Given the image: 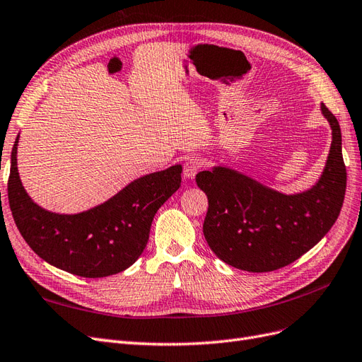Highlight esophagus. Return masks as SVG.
Wrapping results in <instances>:
<instances>
[{"label":"esophagus","mask_w":362,"mask_h":362,"mask_svg":"<svg viewBox=\"0 0 362 362\" xmlns=\"http://www.w3.org/2000/svg\"><path fill=\"white\" fill-rule=\"evenodd\" d=\"M202 160L198 159V158H191V159H188L185 162V165H183V174H185V177H188V179H194L195 177V174L200 171V168H202Z\"/></svg>","instance_id":"obj_1"}]
</instances>
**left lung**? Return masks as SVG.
I'll return each instance as SVG.
<instances>
[{"label":"left lung","mask_w":362,"mask_h":362,"mask_svg":"<svg viewBox=\"0 0 362 362\" xmlns=\"http://www.w3.org/2000/svg\"><path fill=\"white\" fill-rule=\"evenodd\" d=\"M332 127L328 162L316 186L284 195L233 170L216 167L197 174L209 209L203 233L216 257L248 272H271L298 260L331 230L346 194L341 131L322 105Z\"/></svg>","instance_id":"8db88e82"}]
</instances>
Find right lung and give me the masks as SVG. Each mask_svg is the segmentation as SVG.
Instances as JSON below:
<instances>
[{"mask_svg": "<svg viewBox=\"0 0 362 362\" xmlns=\"http://www.w3.org/2000/svg\"><path fill=\"white\" fill-rule=\"evenodd\" d=\"M11 148L8 204L22 238L39 257L74 275L100 278L127 269L143 254L158 209L180 188L182 167L148 174L111 200L78 215H57L34 204L22 188Z\"/></svg>", "mask_w": 362, "mask_h": 362, "instance_id": "1", "label": "right lung"}]
</instances>
